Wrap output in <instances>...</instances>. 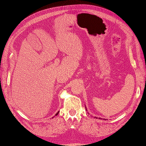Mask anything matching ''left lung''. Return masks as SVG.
<instances>
[{
  "label": "left lung",
  "instance_id": "obj_1",
  "mask_svg": "<svg viewBox=\"0 0 146 146\" xmlns=\"http://www.w3.org/2000/svg\"><path fill=\"white\" fill-rule=\"evenodd\" d=\"M96 119H98V117H96ZM99 119H101V118H100V117H99ZM104 120H105V119H104Z\"/></svg>",
  "mask_w": 146,
  "mask_h": 146
}]
</instances>
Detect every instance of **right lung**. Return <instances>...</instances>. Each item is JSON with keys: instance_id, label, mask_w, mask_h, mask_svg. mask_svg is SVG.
Segmentation results:
<instances>
[{"instance_id": "obj_1", "label": "right lung", "mask_w": 146, "mask_h": 146, "mask_svg": "<svg viewBox=\"0 0 146 146\" xmlns=\"http://www.w3.org/2000/svg\"><path fill=\"white\" fill-rule=\"evenodd\" d=\"M59 112H60V111H58V112H57V113H56V114H55V116H56V115H57V114H58L59 113Z\"/></svg>"}]
</instances>
